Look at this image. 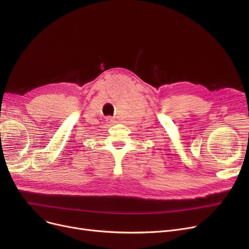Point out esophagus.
I'll list each match as a JSON object with an SVG mask.
<instances>
[{"label": "esophagus", "instance_id": "esophagus-1", "mask_svg": "<svg viewBox=\"0 0 249 249\" xmlns=\"http://www.w3.org/2000/svg\"><path fill=\"white\" fill-rule=\"evenodd\" d=\"M106 121H107V124L111 125V124L113 123V118H111V117H107V118L106 119Z\"/></svg>", "mask_w": 249, "mask_h": 249}]
</instances>
